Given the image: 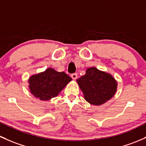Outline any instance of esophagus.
I'll return each mask as SVG.
<instances>
[{
  "label": "esophagus",
  "mask_w": 146,
  "mask_h": 146,
  "mask_svg": "<svg viewBox=\"0 0 146 146\" xmlns=\"http://www.w3.org/2000/svg\"><path fill=\"white\" fill-rule=\"evenodd\" d=\"M71 78H73V80H76V78H78V74H77V73H73V74H71Z\"/></svg>",
  "instance_id": "1"
}]
</instances>
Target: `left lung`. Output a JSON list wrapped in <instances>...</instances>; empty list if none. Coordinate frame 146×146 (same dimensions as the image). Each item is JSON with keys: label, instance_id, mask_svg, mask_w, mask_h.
Instances as JSON below:
<instances>
[{"label": "left lung", "instance_id": "1", "mask_svg": "<svg viewBox=\"0 0 146 146\" xmlns=\"http://www.w3.org/2000/svg\"><path fill=\"white\" fill-rule=\"evenodd\" d=\"M77 82L85 100L92 105L104 104L114 96L117 89V82L111 75L94 67L87 69Z\"/></svg>", "mask_w": 146, "mask_h": 146}]
</instances>
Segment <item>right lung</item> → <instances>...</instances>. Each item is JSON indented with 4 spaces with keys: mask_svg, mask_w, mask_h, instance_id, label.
<instances>
[{
    "mask_svg": "<svg viewBox=\"0 0 146 146\" xmlns=\"http://www.w3.org/2000/svg\"><path fill=\"white\" fill-rule=\"evenodd\" d=\"M71 78L64 72H57L48 68L43 73L31 76L29 79V88L32 94L42 101L57 96Z\"/></svg>",
    "mask_w": 146,
    "mask_h": 146,
    "instance_id": "right-lung-1",
    "label": "right lung"
}]
</instances>
